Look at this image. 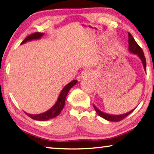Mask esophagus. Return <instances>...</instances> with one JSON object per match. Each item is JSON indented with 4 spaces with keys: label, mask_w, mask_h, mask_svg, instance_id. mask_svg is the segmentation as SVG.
Wrapping results in <instances>:
<instances>
[{
    "label": "esophagus",
    "mask_w": 154,
    "mask_h": 154,
    "mask_svg": "<svg viewBox=\"0 0 154 154\" xmlns=\"http://www.w3.org/2000/svg\"><path fill=\"white\" fill-rule=\"evenodd\" d=\"M90 75H91V73H90V70L88 69L83 70L82 72V77H88L89 76H90Z\"/></svg>",
    "instance_id": "1"
}]
</instances>
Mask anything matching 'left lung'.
<instances>
[{
  "instance_id": "obj_1",
  "label": "left lung",
  "mask_w": 154,
  "mask_h": 154,
  "mask_svg": "<svg viewBox=\"0 0 154 154\" xmlns=\"http://www.w3.org/2000/svg\"><path fill=\"white\" fill-rule=\"evenodd\" d=\"M128 38H129V40H128L129 50H130L131 53L136 54L140 58V60H142V62L143 64L144 68H145V70L146 71V59L142 48L140 47V46H139L137 44V42H136L135 40H134L133 38V36L131 35V34L130 33H128ZM94 108L95 111L97 112V114L101 117H102V118H103L106 119V120H108L109 121H114V122H118L123 120V119H125L127 116H128L129 114H131V112H133L134 109H135L134 108V109H132V110L128 112V113L121 114V115H110V114H108L106 113H104V112H102L101 111H100L99 109H97L94 106Z\"/></svg>"
}]
</instances>
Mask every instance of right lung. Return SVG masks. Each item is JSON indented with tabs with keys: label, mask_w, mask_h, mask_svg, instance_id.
Wrapping results in <instances>:
<instances>
[{
	"label": "right lung",
	"mask_w": 154,
	"mask_h": 154,
	"mask_svg": "<svg viewBox=\"0 0 154 154\" xmlns=\"http://www.w3.org/2000/svg\"><path fill=\"white\" fill-rule=\"evenodd\" d=\"M44 35V33H39V32H35L34 33L31 34V35H28L24 40L22 42L21 44H24V42H27V41H30L32 40H37V39H40L42 36ZM77 80H73L71 82H70L69 84H68L66 86L64 87V88L62 89V92H60L59 98H58L56 103L53 106L52 108L50 109H48V111H46L44 113L40 114H29L26 113L27 114V116L31 117V119H34V120L37 121H47L51 119L54 118V117L57 116L60 114L61 111L62 110V109L64 108V105H65V100L66 97V95L68 92H69L70 89L71 88L77 84Z\"/></svg>",
	"instance_id": "add662e5"
}]
</instances>
